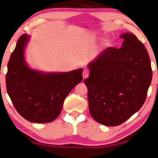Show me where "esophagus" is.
<instances>
[{
  "label": "esophagus",
  "instance_id": "1",
  "mask_svg": "<svg viewBox=\"0 0 158 158\" xmlns=\"http://www.w3.org/2000/svg\"><path fill=\"white\" fill-rule=\"evenodd\" d=\"M88 76H89V71L87 69H85L83 70V79H86L87 77H88Z\"/></svg>",
  "mask_w": 158,
  "mask_h": 158
}]
</instances>
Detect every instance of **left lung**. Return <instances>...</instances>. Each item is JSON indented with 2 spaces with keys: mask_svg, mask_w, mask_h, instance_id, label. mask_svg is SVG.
<instances>
[{
  "mask_svg": "<svg viewBox=\"0 0 158 158\" xmlns=\"http://www.w3.org/2000/svg\"><path fill=\"white\" fill-rule=\"evenodd\" d=\"M122 47H110L88 65V88L90 115L107 126L122 124L138 111L147 97L152 78L149 56L132 33L120 35Z\"/></svg>",
  "mask_w": 158,
  "mask_h": 158,
  "instance_id": "1",
  "label": "left lung"
}]
</instances>
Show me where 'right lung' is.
Wrapping results in <instances>:
<instances>
[{
    "label": "right lung",
    "instance_id": "1",
    "mask_svg": "<svg viewBox=\"0 0 158 158\" xmlns=\"http://www.w3.org/2000/svg\"><path fill=\"white\" fill-rule=\"evenodd\" d=\"M21 35L7 65L6 90L19 114L32 123H47L60 114L64 99L82 80V69L68 73H43L27 66L23 50L28 41Z\"/></svg>",
    "mask_w": 158,
    "mask_h": 158
}]
</instances>
